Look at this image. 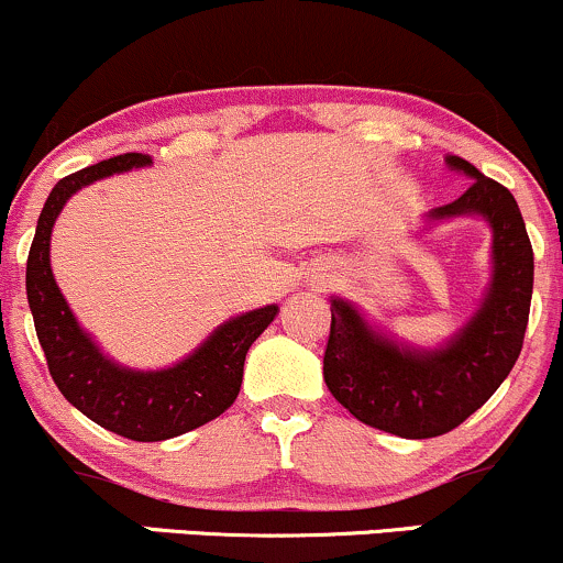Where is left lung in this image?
Here are the masks:
<instances>
[{"mask_svg": "<svg viewBox=\"0 0 563 563\" xmlns=\"http://www.w3.org/2000/svg\"><path fill=\"white\" fill-rule=\"evenodd\" d=\"M448 166L471 185L429 219L476 214L493 228V280L461 333L437 349L405 346L367 325L349 301H331L328 389L357 421L405 439L448 434L493 397L519 360L532 301L534 254L516 198L468 161L448 156Z\"/></svg>", "mask_w": 563, "mask_h": 563, "instance_id": "left-lung-1", "label": "left lung"}]
</instances>
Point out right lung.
<instances>
[{"label": "right lung", "instance_id": "1", "mask_svg": "<svg viewBox=\"0 0 563 563\" xmlns=\"http://www.w3.org/2000/svg\"><path fill=\"white\" fill-rule=\"evenodd\" d=\"M147 164L151 156L124 153L63 177L38 214L25 262V294L57 389L89 421L134 442L179 437L222 416L241 391L245 354L277 314L275 303H269L222 322L190 357L164 371L115 365L81 331L49 267L53 224L66 200L84 185Z\"/></svg>", "mask_w": 563, "mask_h": 563}]
</instances>
